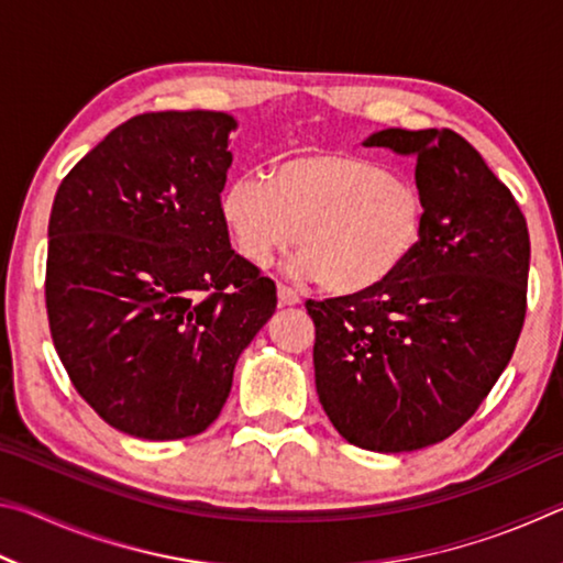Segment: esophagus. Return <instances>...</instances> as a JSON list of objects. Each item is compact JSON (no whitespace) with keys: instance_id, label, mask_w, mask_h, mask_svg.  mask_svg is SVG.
Masks as SVG:
<instances>
[{"instance_id":"1","label":"esophagus","mask_w":563,"mask_h":563,"mask_svg":"<svg viewBox=\"0 0 563 563\" xmlns=\"http://www.w3.org/2000/svg\"><path fill=\"white\" fill-rule=\"evenodd\" d=\"M278 302L280 305H298L300 302V295L295 292L292 288H288V285L278 283Z\"/></svg>"}]
</instances>
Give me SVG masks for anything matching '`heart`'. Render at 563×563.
<instances>
[{
  "mask_svg": "<svg viewBox=\"0 0 563 563\" xmlns=\"http://www.w3.org/2000/svg\"><path fill=\"white\" fill-rule=\"evenodd\" d=\"M218 208L247 263L263 268L295 235V273L335 295L385 285L424 231V198L412 178L340 151L285 158L268 180L235 176Z\"/></svg>",
  "mask_w": 563,
  "mask_h": 563,
  "instance_id": "heart-1",
  "label": "heart"
}]
</instances>
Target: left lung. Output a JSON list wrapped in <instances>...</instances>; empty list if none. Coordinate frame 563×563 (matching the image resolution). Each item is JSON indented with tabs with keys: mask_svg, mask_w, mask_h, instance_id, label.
Listing matches in <instances>:
<instances>
[{
	"mask_svg": "<svg viewBox=\"0 0 563 563\" xmlns=\"http://www.w3.org/2000/svg\"><path fill=\"white\" fill-rule=\"evenodd\" d=\"M365 146L417 156L424 231L385 285L308 300L320 405L350 444L446 440L492 393L527 316L529 231L511 190L450 129H385Z\"/></svg>",
	"mask_w": 563,
	"mask_h": 563,
	"instance_id": "8db88e82",
	"label": "left lung"
}]
</instances>
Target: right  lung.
I'll list each match as a JSON object with an SVG mask.
<instances>
[{
    "instance_id": "right-lung-1",
    "label": "right lung",
    "mask_w": 563,
    "mask_h": 563,
    "mask_svg": "<svg viewBox=\"0 0 563 563\" xmlns=\"http://www.w3.org/2000/svg\"><path fill=\"white\" fill-rule=\"evenodd\" d=\"M235 126L223 111L139 113L54 196L44 290L56 355L93 412L139 440L208 430L278 305L218 208Z\"/></svg>"
}]
</instances>
